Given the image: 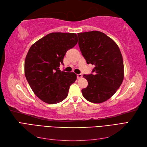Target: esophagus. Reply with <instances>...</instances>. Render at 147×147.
Here are the masks:
<instances>
[{
    "label": "esophagus",
    "mask_w": 147,
    "mask_h": 147,
    "mask_svg": "<svg viewBox=\"0 0 147 147\" xmlns=\"http://www.w3.org/2000/svg\"><path fill=\"white\" fill-rule=\"evenodd\" d=\"M82 77H83L82 74H77V78H78V79H80V78H82Z\"/></svg>",
    "instance_id": "esophagus-1"
}]
</instances>
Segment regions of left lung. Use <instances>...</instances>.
<instances>
[{
	"label": "left lung",
	"mask_w": 147,
	"mask_h": 147,
	"mask_svg": "<svg viewBox=\"0 0 147 147\" xmlns=\"http://www.w3.org/2000/svg\"><path fill=\"white\" fill-rule=\"evenodd\" d=\"M78 45L87 64L94 65V74L84 75L88 82L82 90L89 102L100 104L109 99L124 79L121 53L117 44L100 31L78 33Z\"/></svg>",
	"instance_id": "obj_1"
}]
</instances>
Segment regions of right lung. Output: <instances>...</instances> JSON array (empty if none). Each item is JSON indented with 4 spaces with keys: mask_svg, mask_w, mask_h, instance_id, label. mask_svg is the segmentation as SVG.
Here are the masks:
<instances>
[{
    "mask_svg": "<svg viewBox=\"0 0 147 147\" xmlns=\"http://www.w3.org/2000/svg\"><path fill=\"white\" fill-rule=\"evenodd\" d=\"M75 33L53 32L39 39L26 55L24 74L34 94L47 104L65 99L70 86L77 80L74 72L59 70L66 52L77 45Z\"/></svg>",
    "mask_w": 147,
    "mask_h": 147,
    "instance_id": "1",
    "label": "right lung"
}]
</instances>
